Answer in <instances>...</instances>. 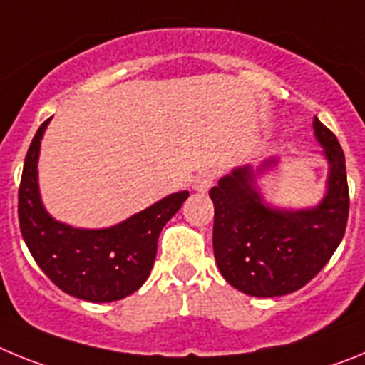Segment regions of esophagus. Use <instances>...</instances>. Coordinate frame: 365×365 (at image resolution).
<instances>
[{
    "label": "esophagus",
    "mask_w": 365,
    "mask_h": 365,
    "mask_svg": "<svg viewBox=\"0 0 365 365\" xmlns=\"http://www.w3.org/2000/svg\"><path fill=\"white\" fill-rule=\"evenodd\" d=\"M215 175L214 172H210V170H205V172H199L197 175H195V179H193L192 182V188L195 190V192L199 193H205L210 190L212 182H214Z\"/></svg>",
    "instance_id": "esophagus-1"
}]
</instances>
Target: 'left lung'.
Listing matches in <instances>:
<instances>
[{
  "mask_svg": "<svg viewBox=\"0 0 365 365\" xmlns=\"http://www.w3.org/2000/svg\"><path fill=\"white\" fill-rule=\"evenodd\" d=\"M312 128L329 164L327 190L316 206L291 210L265 202L257 179L279 163L278 157L256 168H234L210 190L215 263L222 278L248 296L274 298L307 285L346 234V157L333 131L316 117Z\"/></svg>",
  "mask_w": 365,
  "mask_h": 365,
  "instance_id": "1",
  "label": "left lung"
}]
</instances>
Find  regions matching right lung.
<instances>
[{
  "label": "right lung",
  "instance_id": "right-lung-1",
  "mask_svg": "<svg viewBox=\"0 0 365 365\" xmlns=\"http://www.w3.org/2000/svg\"><path fill=\"white\" fill-rule=\"evenodd\" d=\"M45 120L25 157L18 193L21 235L45 276L67 294L93 303L122 299L150 276L160 230L177 214L188 192L170 193L146 210L108 228H74L45 210L38 185Z\"/></svg>",
  "mask_w": 365,
  "mask_h": 365
}]
</instances>
